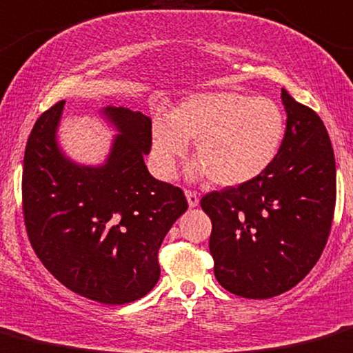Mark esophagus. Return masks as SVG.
<instances>
[{"label":"esophagus","mask_w":353,"mask_h":353,"mask_svg":"<svg viewBox=\"0 0 353 353\" xmlns=\"http://www.w3.org/2000/svg\"><path fill=\"white\" fill-rule=\"evenodd\" d=\"M186 199H188L189 208H196L199 205V196L196 194L194 191H186Z\"/></svg>","instance_id":"obj_1"}]
</instances>
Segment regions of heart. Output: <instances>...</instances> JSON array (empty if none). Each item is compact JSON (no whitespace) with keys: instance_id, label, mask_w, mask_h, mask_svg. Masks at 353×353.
Segmentation results:
<instances>
[{"instance_id":"obj_1","label":"heart","mask_w":353,"mask_h":353,"mask_svg":"<svg viewBox=\"0 0 353 353\" xmlns=\"http://www.w3.org/2000/svg\"><path fill=\"white\" fill-rule=\"evenodd\" d=\"M284 132L285 114L274 99L239 91L198 92L176 106L170 120H154V164L169 179L189 142H196L192 176H210L216 186H240L269 169Z\"/></svg>"}]
</instances>
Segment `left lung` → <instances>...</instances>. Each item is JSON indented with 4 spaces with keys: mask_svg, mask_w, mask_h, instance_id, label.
<instances>
[{
    "mask_svg": "<svg viewBox=\"0 0 353 353\" xmlns=\"http://www.w3.org/2000/svg\"><path fill=\"white\" fill-rule=\"evenodd\" d=\"M281 98L288 121L269 169L201 199L213 223L214 277L248 299L274 298L303 281L323 252L335 213V155L323 121L285 89Z\"/></svg>",
    "mask_w": 353,
    "mask_h": 353,
    "instance_id": "left-lung-1",
    "label": "left lung"
}]
</instances>
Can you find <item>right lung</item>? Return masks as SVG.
Here are the masks:
<instances>
[{
  "label": "right lung",
  "instance_id": "obj_1",
  "mask_svg": "<svg viewBox=\"0 0 353 353\" xmlns=\"http://www.w3.org/2000/svg\"><path fill=\"white\" fill-rule=\"evenodd\" d=\"M65 101L40 114L23 159V216L30 243L47 270L70 291L103 304L143 298L161 277L157 254L188 210L183 189L148 172L152 120L106 106L117 130L101 165L70 161L57 143Z\"/></svg>",
  "mask_w": 353,
  "mask_h": 353
}]
</instances>
